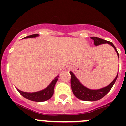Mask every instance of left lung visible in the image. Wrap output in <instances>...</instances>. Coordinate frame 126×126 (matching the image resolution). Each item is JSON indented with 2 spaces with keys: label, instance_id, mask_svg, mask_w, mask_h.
Listing matches in <instances>:
<instances>
[{
  "label": "left lung",
  "instance_id": "obj_1",
  "mask_svg": "<svg viewBox=\"0 0 126 126\" xmlns=\"http://www.w3.org/2000/svg\"><path fill=\"white\" fill-rule=\"evenodd\" d=\"M91 38L93 40V42H94L95 45H100V44H103V43H109V44L111 45L114 48V49L115 50L118 56H119V53H118L116 48L112 42L105 40L98 37H91ZM70 74H71V88L73 90V93H74L76 97L78 98V99H80L81 100L84 101H96L100 100L103 96H105L109 93V91L111 90L114 83H115L118 77L117 74L114 80L106 87L100 89V90H90L87 88L84 87L83 84H81V83L76 78L74 74L71 71H70Z\"/></svg>",
  "mask_w": 126,
  "mask_h": 126
}]
</instances>
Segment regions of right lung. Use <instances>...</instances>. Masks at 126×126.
<instances>
[{"mask_svg":"<svg viewBox=\"0 0 126 126\" xmlns=\"http://www.w3.org/2000/svg\"><path fill=\"white\" fill-rule=\"evenodd\" d=\"M38 36V34H34L26 36L25 38H34ZM58 77H59V76L55 78V79H53L52 81V83L50 84V85L47 88L42 90V91H40V92H34V93H27V92H22V91L18 90V89H17V90L23 97L26 98L28 100L38 102H45V101L50 99L52 95H53V92H54V86H55L57 81L58 80Z\"/></svg>","mask_w":126,"mask_h":126,"instance_id":"1","label":"right lung"}]
</instances>
